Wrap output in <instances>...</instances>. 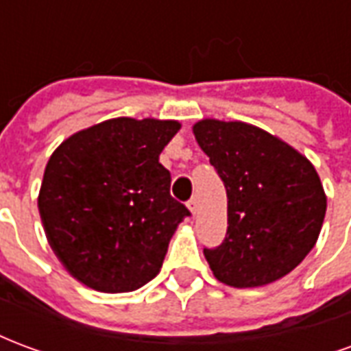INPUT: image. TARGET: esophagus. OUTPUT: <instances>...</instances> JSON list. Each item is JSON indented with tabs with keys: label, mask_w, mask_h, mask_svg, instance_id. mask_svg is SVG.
Instances as JSON below:
<instances>
[{
	"label": "esophagus",
	"mask_w": 351,
	"mask_h": 351,
	"mask_svg": "<svg viewBox=\"0 0 351 351\" xmlns=\"http://www.w3.org/2000/svg\"><path fill=\"white\" fill-rule=\"evenodd\" d=\"M188 208H190V213L195 216L199 210V203H197V197H191L190 201H188Z\"/></svg>",
	"instance_id": "34e87169"
}]
</instances>
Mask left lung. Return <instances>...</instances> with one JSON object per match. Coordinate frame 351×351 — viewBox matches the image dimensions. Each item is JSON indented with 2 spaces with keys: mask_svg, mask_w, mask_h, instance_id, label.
I'll use <instances>...</instances> for the list:
<instances>
[{
  "mask_svg": "<svg viewBox=\"0 0 351 351\" xmlns=\"http://www.w3.org/2000/svg\"><path fill=\"white\" fill-rule=\"evenodd\" d=\"M201 150L228 191V235L205 258L231 287L284 278L314 248L327 210L322 180L306 156L246 122L193 123Z\"/></svg>",
  "mask_w": 351,
  "mask_h": 351,
  "instance_id": "left-lung-1",
  "label": "left lung"
}]
</instances>
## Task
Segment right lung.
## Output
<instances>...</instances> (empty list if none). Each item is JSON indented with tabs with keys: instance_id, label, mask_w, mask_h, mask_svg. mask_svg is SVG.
Returning <instances> with one entry per match:
<instances>
[{
	"instance_id": "right-lung-1",
	"label": "right lung",
	"mask_w": 351,
	"mask_h": 351,
	"mask_svg": "<svg viewBox=\"0 0 351 351\" xmlns=\"http://www.w3.org/2000/svg\"><path fill=\"white\" fill-rule=\"evenodd\" d=\"M176 120L110 118L73 133L45 167L37 206L65 271L103 293H125L160 272L190 210L171 197L161 150Z\"/></svg>"
}]
</instances>
